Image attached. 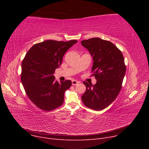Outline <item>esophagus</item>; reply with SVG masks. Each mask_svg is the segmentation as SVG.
I'll list each match as a JSON object with an SVG mask.
<instances>
[{"mask_svg": "<svg viewBox=\"0 0 149 149\" xmlns=\"http://www.w3.org/2000/svg\"><path fill=\"white\" fill-rule=\"evenodd\" d=\"M79 82V81H76V80H72V86H75V85L78 84Z\"/></svg>", "mask_w": 149, "mask_h": 149, "instance_id": "1", "label": "esophagus"}]
</instances>
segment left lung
Here are the masks:
<instances>
[{
  "instance_id": "8db88e82",
  "label": "left lung",
  "mask_w": 149,
  "mask_h": 149,
  "mask_svg": "<svg viewBox=\"0 0 149 149\" xmlns=\"http://www.w3.org/2000/svg\"><path fill=\"white\" fill-rule=\"evenodd\" d=\"M93 57L92 71L97 79L95 85L84 81L86 91L81 99L87 107L102 110L110 105L118 95L125 74L121 52L112 42L99 38L81 42Z\"/></svg>"
}]
</instances>
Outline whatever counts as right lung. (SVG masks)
Masks as SVG:
<instances>
[{"label": "right lung", "mask_w": 149, "mask_h": 149, "mask_svg": "<svg viewBox=\"0 0 149 149\" xmlns=\"http://www.w3.org/2000/svg\"><path fill=\"white\" fill-rule=\"evenodd\" d=\"M77 42L47 40L35 44L26 53L22 62L21 81L28 97L40 109L51 111L63 104L71 81L59 83L52 74L67 51Z\"/></svg>", "instance_id": "obj_1"}]
</instances>
